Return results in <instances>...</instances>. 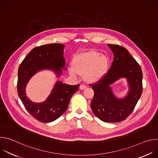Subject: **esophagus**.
<instances>
[{
	"instance_id": "34e87169",
	"label": "esophagus",
	"mask_w": 158,
	"mask_h": 158,
	"mask_svg": "<svg viewBox=\"0 0 158 158\" xmlns=\"http://www.w3.org/2000/svg\"><path fill=\"white\" fill-rule=\"evenodd\" d=\"M86 88V87L84 85H83V84H81V85H80V87H79V89H81V90H83V89H85Z\"/></svg>"
}]
</instances>
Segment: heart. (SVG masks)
Wrapping results in <instances>:
<instances>
[{"instance_id": "1", "label": "heart", "mask_w": 158, "mask_h": 158, "mask_svg": "<svg viewBox=\"0 0 158 158\" xmlns=\"http://www.w3.org/2000/svg\"><path fill=\"white\" fill-rule=\"evenodd\" d=\"M109 67V58L96 51H89L76 55L73 60L70 72L73 75L83 76L88 83H94L102 79Z\"/></svg>"}]
</instances>
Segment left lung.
<instances>
[{"label": "left lung", "instance_id": "8db88e82", "mask_svg": "<svg viewBox=\"0 0 158 158\" xmlns=\"http://www.w3.org/2000/svg\"><path fill=\"white\" fill-rule=\"evenodd\" d=\"M114 52V60L106 76L92 84L94 95L91 103L94 114L106 123L125 120L134 110L143 92V73L140 65L121 46L107 44ZM121 77L128 81L130 91L124 99L116 98L109 85Z\"/></svg>", "mask_w": 158, "mask_h": 158}]
</instances>
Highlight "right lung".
<instances>
[{
	"label": "right lung",
	"mask_w": 158,
	"mask_h": 158,
	"mask_svg": "<svg viewBox=\"0 0 158 158\" xmlns=\"http://www.w3.org/2000/svg\"><path fill=\"white\" fill-rule=\"evenodd\" d=\"M64 46L51 44L34 48L22 60L18 70L17 93L26 109L35 119L42 123H51L61 116L68 107L73 95L79 84L71 85L57 81L49 98L42 103L31 102L26 96L25 89L30 78L42 69H51L59 76L64 69L63 57Z\"/></svg>",
	"instance_id": "right-lung-1"
}]
</instances>
